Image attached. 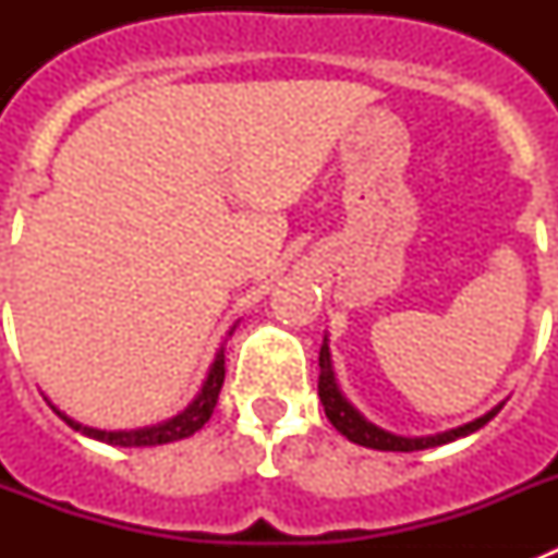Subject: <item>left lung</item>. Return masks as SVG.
Here are the masks:
<instances>
[{"instance_id":"obj_1","label":"left lung","mask_w":558,"mask_h":558,"mask_svg":"<svg viewBox=\"0 0 558 558\" xmlns=\"http://www.w3.org/2000/svg\"><path fill=\"white\" fill-rule=\"evenodd\" d=\"M318 366H322V374H318V397H322V405L327 418L332 422L335 430L340 436H347L349 441L360 447H368V450H388V452H413V450H430V447L438 445H450L456 438L470 436V433L481 430L489 418L497 416V411L502 408L495 405L489 413H483V416L472 418L466 425L461 427H452V430L445 433H436V436H397V433H388L383 427H377L374 422H368L357 408L343 397L338 386V377H335V368H332V352H329V338L324 335V343H322V354H318Z\"/></svg>"}]
</instances>
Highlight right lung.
<instances>
[{"label":"right lung","mask_w":558,"mask_h":558,"mask_svg":"<svg viewBox=\"0 0 558 558\" xmlns=\"http://www.w3.org/2000/svg\"><path fill=\"white\" fill-rule=\"evenodd\" d=\"M236 327V324H234ZM234 327L229 329V335L234 332ZM226 335V338H229ZM223 377H226V340L220 343V349L215 352V360H211L209 374H206L204 386L201 391L195 393L190 405L184 408L181 413H175L172 418H165L159 425H150V427H136V430H97V427H88L75 422V418H69L66 413H61V418L66 422L69 427H75L81 430L83 436L88 438H97V441H106V445L113 447H156V445H170V441H181V438H190L192 433H198L201 427L209 422L211 411L218 405V397H220V388H223Z\"/></svg>","instance_id":"obj_1"}]
</instances>
